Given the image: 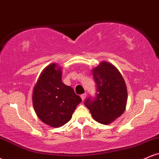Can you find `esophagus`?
<instances>
[{
	"label": "esophagus",
	"instance_id": "1",
	"mask_svg": "<svg viewBox=\"0 0 159 159\" xmlns=\"http://www.w3.org/2000/svg\"><path fill=\"white\" fill-rule=\"evenodd\" d=\"M86 96H87V93H83V94L81 95V99L83 100V101L85 99Z\"/></svg>",
	"mask_w": 159,
	"mask_h": 159
}]
</instances>
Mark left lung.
Masks as SVG:
<instances>
[{
    "instance_id": "left-lung-1",
    "label": "left lung",
    "mask_w": 159,
    "mask_h": 159,
    "mask_svg": "<svg viewBox=\"0 0 159 159\" xmlns=\"http://www.w3.org/2000/svg\"><path fill=\"white\" fill-rule=\"evenodd\" d=\"M96 82L95 97L89 96L84 105L93 118L102 124L111 123L125 111L127 88L118 69L107 62H102L93 70Z\"/></svg>"
}]
</instances>
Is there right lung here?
Listing matches in <instances>:
<instances>
[{"mask_svg":"<svg viewBox=\"0 0 159 159\" xmlns=\"http://www.w3.org/2000/svg\"><path fill=\"white\" fill-rule=\"evenodd\" d=\"M81 102L73 89L62 82V72L56 63L43 70L33 93L36 115L52 127H61L68 123Z\"/></svg>","mask_w":159,"mask_h":159,"instance_id":"add662e5","label":"right lung"}]
</instances>
